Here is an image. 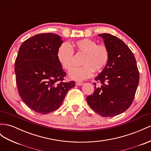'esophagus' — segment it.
I'll use <instances>...</instances> for the list:
<instances>
[{
	"mask_svg": "<svg viewBox=\"0 0 151 151\" xmlns=\"http://www.w3.org/2000/svg\"><path fill=\"white\" fill-rule=\"evenodd\" d=\"M76 84L77 86H81L83 84V82H80V81H77V82L76 83Z\"/></svg>",
	"mask_w": 151,
	"mask_h": 151,
	"instance_id": "1",
	"label": "esophagus"
}]
</instances>
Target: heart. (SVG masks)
I'll return each instance as SVG.
<instances>
[{"label":"heart","mask_w":151,"mask_h":151,"mask_svg":"<svg viewBox=\"0 0 151 151\" xmlns=\"http://www.w3.org/2000/svg\"><path fill=\"white\" fill-rule=\"evenodd\" d=\"M77 53L84 55L81 64L83 66L73 68L69 72L71 79L83 81L91 77L94 70L100 72L106 67L110 58L107 46L98 45L96 42L89 39L77 40L73 44ZM58 62L64 69L69 70L74 65V54L72 49L66 43L61 45L57 51Z\"/></svg>","instance_id":"obj_1"}]
</instances>
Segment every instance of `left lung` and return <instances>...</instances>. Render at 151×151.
I'll return each mask as SVG.
<instances>
[{
	"label": "left lung",
	"mask_w": 151,
	"mask_h": 151,
	"mask_svg": "<svg viewBox=\"0 0 151 151\" xmlns=\"http://www.w3.org/2000/svg\"><path fill=\"white\" fill-rule=\"evenodd\" d=\"M99 36L109 49L107 65L95 80L101 84L92 95L86 97L88 105L103 117L123 113L132 105L139 82L136 59L128 46L117 37L109 34Z\"/></svg>",
	"instance_id": "1"
}]
</instances>
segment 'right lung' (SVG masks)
<instances>
[{"mask_svg": "<svg viewBox=\"0 0 151 151\" xmlns=\"http://www.w3.org/2000/svg\"><path fill=\"white\" fill-rule=\"evenodd\" d=\"M62 43L58 34H37L23 42L15 60L19 95L28 107L42 114L56 111L76 86L75 81H63L66 72L57 58Z\"/></svg>", "mask_w": 151, "mask_h": 151, "instance_id": "add662e5", "label": "right lung"}]
</instances>
